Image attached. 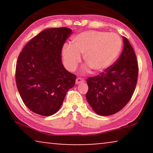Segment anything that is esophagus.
<instances>
[{"label": "esophagus", "instance_id": "esophagus-1", "mask_svg": "<svg viewBox=\"0 0 153 153\" xmlns=\"http://www.w3.org/2000/svg\"><path fill=\"white\" fill-rule=\"evenodd\" d=\"M85 81L84 79H83V78H81V77H78L76 79V84H79V83H83Z\"/></svg>", "mask_w": 153, "mask_h": 153}]
</instances>
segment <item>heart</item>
Segmentation results:
<instances>
[{"instance_id":"heart-1","label":"heart","mask_w":153,"mask_h":153,"mask_svg":"<svg viewBox=\"0 0 153 153\" xmlns=\"http://www.w3.org/2000/svg\"><path fill=\"white\" fill-rule=\"evenodd\" d=\"M122 48V41L115 33L102 31H85L72 39V45L67 44L62 49L65 66L74 71L81 61H84L95 72H101L111 65Z\"/></svg>"}]
</instances>
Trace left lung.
<instances>
[{
    "label": "left lung",
    "instance_id": "8db88e82",
    "mask_svg": "<svg viewBox=\"0 0 153 153\" xmlns=\"http://www.w3.org/2000/svg\"><path fill=\"white\" fill-rule=\"evenodd\" d=\"M123 39V50L116 61L99 75L86 80L87 101L100 116H111L124 108L137 85V56L128 39L125 37Z\"/></svg>",
    "mask_w": 153,
    "mask_h": 153
}]
</instances>
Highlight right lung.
Listing matches in <instances>:
<instances>
[{
	"label": "right lung",
	"instance_id": "add662e5",
	"mask_svg": "<svg viewBox=\"0 0 153 153\" xmlns=\"http://www.w3.org/2000/svg\"><path fill=\"white\" fill-rule=\"evenodd\" d=\"M70 28L46 29L28 42L19 53L16 65V87L30 111L51 116L61 106L76 76L65 70L61 52Z\"/></svg>",
	"mask_w": 153,
	"mask_h": 153
}]
</instances>
